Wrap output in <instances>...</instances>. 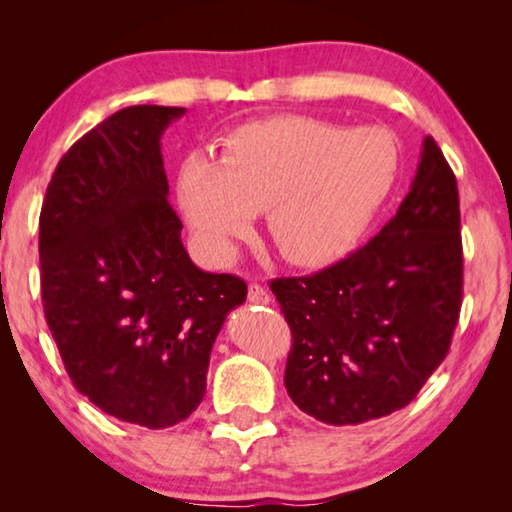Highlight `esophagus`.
<instances>
[{
  "label": "esophagus",
  "mask_w": 512,
  "mask_h": 512,
  "mask_svg": "<svg viewBox=\"0 0 512 512\" xmlns=\"http://www.w3.org/2000/svg\"><path fill=\"white\" fill-rule=\"evenodd\" d=\"M248 302H253V305H268V302H271V293H268L262 284L250 282L248 284Z\"/></svg>",
  "instance_id": "1"
}]
</instances>
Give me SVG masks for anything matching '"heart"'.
Listing matches in <instances>:
<instances>
[{
	"label": "heart",
	"instance_id": "obj_1",
	"mask_svg": "<svg viewBox=\"0 0 512 512\" xmlns=\"http://www.w3.org/2000/svg\"><path fill=\"white\" fill-rule=\"evenodd\" d=\"M400 151L379 128H348L311 115L241 124L219 160L189 155L176 192L198 244L214 259L235 257L257 212L282 257L320 266L357 244L391 196Z\"/></svg>",
	"mask_w": 512,
	"mask_h": 512
}]
</instances>
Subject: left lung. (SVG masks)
<instances>
[{
  "label": "left lung",
  "instance_id": "left-lung-1",
  "mask_svg": "<svg viewBox=\"0 0 512 512\" xmlns=\"http://www.w3.org/2000/svg\"><path fill=\"white\" fill-rule=\"evenodd\" d=\"M271 291L291 327L284 386L300 411L343 427L404 409L445 361L463 302L458 187L433 137L377 237Z\"/></svg>",
  "mask_w": 512,
  "mask_h": 512
}]
</instances>
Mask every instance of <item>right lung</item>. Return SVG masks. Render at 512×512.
Returning <instances> with one entry per match:
<instances>
[{"mask_svg": "<svg viewBox=\"0 0 512 512\" xmlns=\"http://www.w3.org/2000/svg\"><path fill=\"white\" fill-rule=\"evenodd\" d=\"M185 108L131 106L60 158L40 212L49 332L76 391L103 413L173 427L201 404L216 334L246 300L180 241L160 137Z\"/></svg>", "mask_w": 512, "mask_h": 512, "instance_id": "add662e5", "label": "right lung"}]
</instances>
